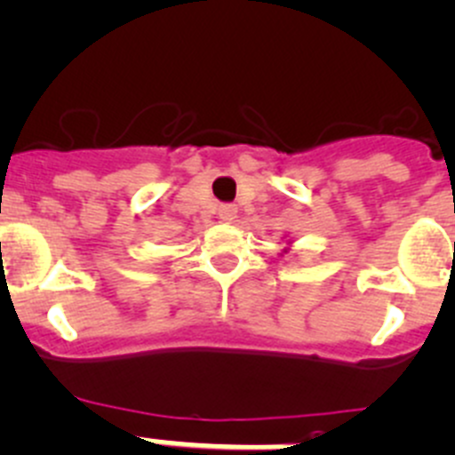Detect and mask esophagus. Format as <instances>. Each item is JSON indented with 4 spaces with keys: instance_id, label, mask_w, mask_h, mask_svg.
I'll use <instances>...</instances> for the list:
<instances>
[{
    "instance_id": "1",
    "label": "esophagus",
    "mask_w": 455,
    "mask_h": 455,
    "mask_svg": "<svg viewBox=\"0 0 455 455\" xmlns=\"http://www.w3.org/2000/svg\"><path fill=\"white\" fill-rule=\"evenodd\" d=\"M219 217H221V221L232 223L236 219V205H221L219 208Z\"/></svg>"
}]
</instances>
